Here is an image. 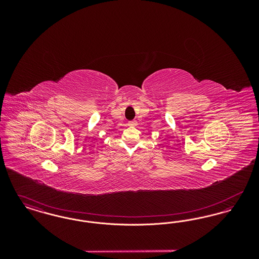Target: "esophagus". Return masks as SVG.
<instances>
[{"label":"esophagus","mask_w":259,"mask_h":259,"mask_svg":"<svg viewBox=\"0 0 259 259\" xmlns=\"http://www.w3.org/2000/svg\"><path fill=\"white\" fill-rule=\"evenodd\" d=\"M128 125H130V126H135V125H137V121H136V120L128 121Z\"/></svg>","instance_id":"obj_1"}]
</instances>
